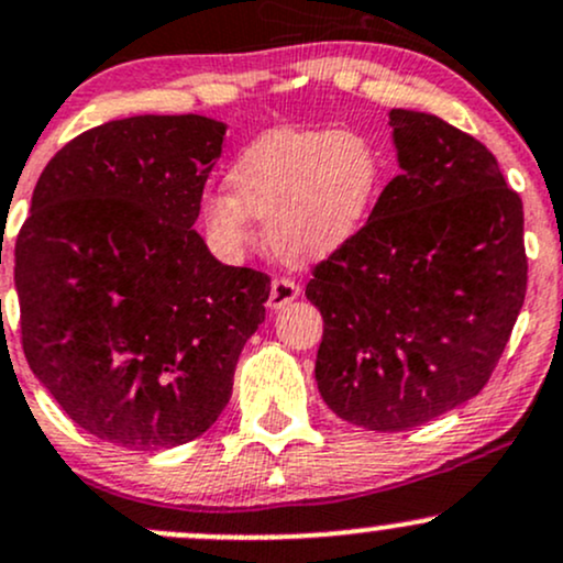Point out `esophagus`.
I'll list each match as a JSON object with an SVG mask.
<instances>
[{"label":"esophagus","mask_w":563,"mask_h":563,"mask_svg":"<svg viewBox=\"0 0 563 563\" xmlns=\"http://www.w3.org/2000/svg\"><path fill=\"white\" fill-rule=\"evenodd\" d=\"M296 296H299V286H296L291 277H275L269 288V310H283V307L291 305Z\"/></svg>","instance_id":"1"}]
</instances>
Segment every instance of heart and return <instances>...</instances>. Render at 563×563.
I'll return each instance as SVG.
<instances>
[{
  "mask_svg": "<svg viewBox=\"0 0 563 563\" xmlns=\"http://www.w3.org/2000/svg\"><path fill=\"white\" fill-rule=\"evenodd\" d=\"M379 181V157L361 135L283 128L258 135L240 154L230 170L232 195H208L202 219L227 253L251 243V219H258L283 262H320L361 230Z\"/></svg>",
  "mask_w": 563,
  "mask_h": 563,
  "instance_id": "obj_1",
  "label": "heart"
}]
</instances>
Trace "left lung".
I'll use <instances>...</instances> for the list:
<instances>
[{"mask_svg": "<svg viewBox=\"0 0 563 563\" xmlns=\"http://www.w3.org/2000/svg\"><path fill=\"white\" fill-rule=\"evenodd\" d=\"M400 173L325 262L314 379L366 430H411L484 390L527 296L521 197L494 154L441 117L393 109Z\"/></svg>", "mask_w": 563, "mask_h": 563, "instance_id": "obj_1", "label": "left lung"}]
</instances>
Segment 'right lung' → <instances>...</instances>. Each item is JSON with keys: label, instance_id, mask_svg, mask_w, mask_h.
I'll use <instances>...</instances> for the list:
<instances>
[{"label": "right lung", "instance_id": "add662e5", "mask_svg": "<svg viewBox=\"0 0 563 563\" xmlns=\"http://www.w3.org/2000/svg\"><path fill=\"white\" fill-rule=\"evenodd\" d=\"M224 133L200 114L85 131L42 170L18 232L31 372L114 446L150 452L202 435L264 323L269 277L221 264L191 230Z\"/></svg>", "mask_w": 563, "mask_h": 563}]
</instances>
